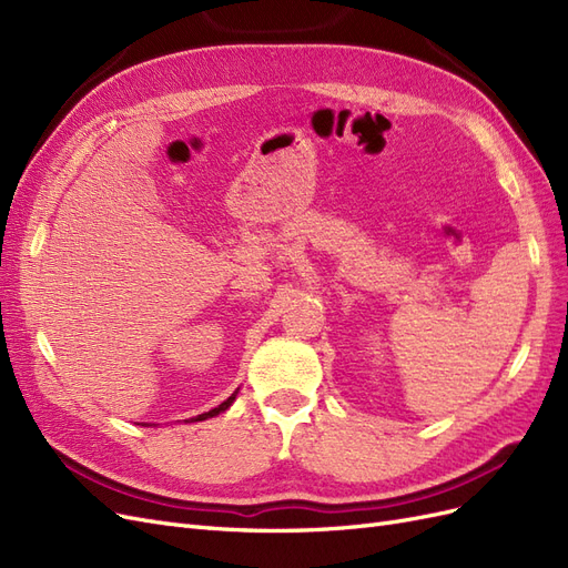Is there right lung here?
Here are the masks:
<instances>
[{
  "instance_id": "1",
  "label": "right lung",
  "mask_w": 568,
  "mask_h": 568,
  "mask_svg": "<svg viewBox=\"0 0 568 568\" xmlns=\"http://www.w3.org/2000/svg\"><path fill=\"white\" fill-rule=\"evenodd\" d=\"M234 398H236V390L230 395V398L225 400V403H220L217 407H213L211 412H203V415H199V417H194L192 422H203V419H211V417H215V415H220V412H225L232 403H234Z\"/></svg>"
}]
</instances>
